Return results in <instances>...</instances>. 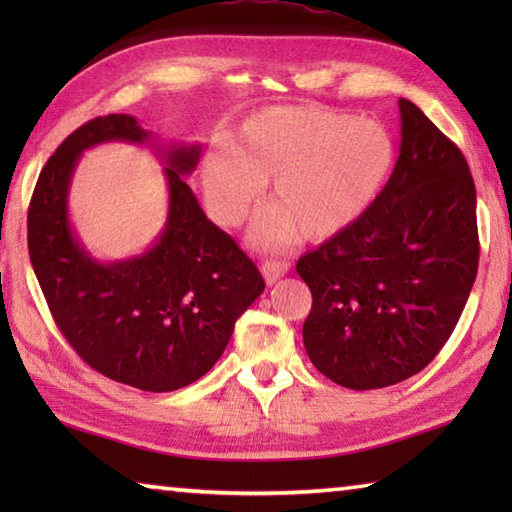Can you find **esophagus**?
Listing matches in <instances>:
<instances>
[{
    "instance_id": "obj_1",
    "label": "esophagus",
    "mask_w": 512,
    "mask_h": 512,
    "mask_svg": "<svg viewBox=\"0 0 512 512\" xmlns=\"http://www.w3.org/2000/svg\"><path fill=\"white\" fill-rule=\"evenodd\" d=\"M289 273V264L287 262H273V259H266L262 264V275L266 284H275L280 277Z\"/></svg>"
}]
</instances>
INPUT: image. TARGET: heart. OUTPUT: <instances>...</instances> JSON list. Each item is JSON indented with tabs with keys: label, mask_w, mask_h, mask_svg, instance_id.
Here are the masks:
<instances>
[{
	"label": "heart",
	"mask_w": 512,
	"mask_h": 512,
	"mask_svg": "<svg viewBox=\"0 0 512 512\" xmlns=\"http://www.w3.org/2000/svg\"><path fill=\"white\" fill-rule=\"evenodd\" d=\"M395 140L377 119L325 106L266 108L239 126L232 144H212L201 164L207 210L239 225L262 196L257 244L325 241L352 228L391 178Z\"/></svg>",
	"instance_id": "1"
}]
</instances>
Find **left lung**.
<instances>
[{"label": "left lung", "mask_w": 512, "mask_h": 512, "mask_svg": "<svg viewBox=\"0 0 512 512\" xmlns=\"http://www.w3.org/2000/svg\"><path fill=\"white\" fill-rule=\"evenodd\" d=\"M400 119V158L375 205L296 264L314 298L305 350L352 391L429 366L479 268L476 189L461 149L409 99H400Z\"/></svg>", "instance_id": "1"}]
</instances>
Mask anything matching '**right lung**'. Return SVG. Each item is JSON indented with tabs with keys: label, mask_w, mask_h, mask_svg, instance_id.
Instances as JSON below:
<instances>
[{
	"label": "right lung",
	"mask_w": 512,
	"mask_h": 512,
	"mask_svg": "<svg viewBox=\"0 0 512 512\" xmlns=\"http://www.w3.org/2000/svg\"><path fill=\"white\" fill-rule=\"evenodd\" d=\"M106 141L151 143L170 187L159 239L117 263L92 258L68 221L75 164ZM198 158V144L153 142L131 115L97 117L47 160L29 205V257L60 332L94 370L140 391L169 393L201 379L264 291L257 266L185 183Z\"/></svg>",
	"instance_id": "1"
}]
</instances>
